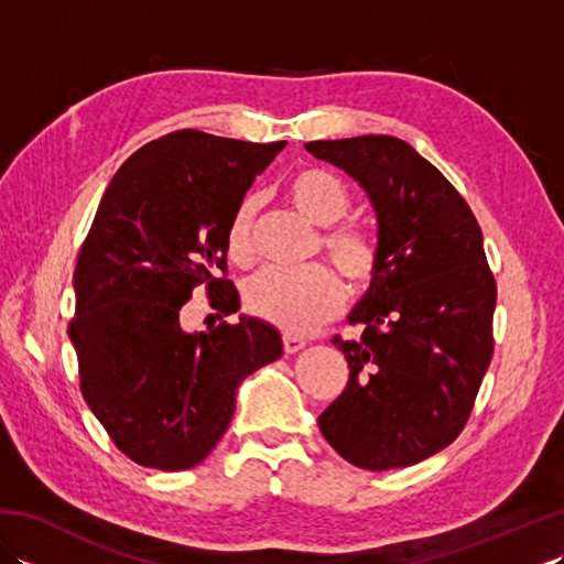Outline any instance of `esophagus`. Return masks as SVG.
Returning a JSON list of instances; mask_svg holds the SVG:
<instances>
[{"mask_svg":"<svg viewBox=\"0 0 564 564\" xmlns=\"http://www.w3.org/2000/svg\"><path fill=\"white\" fill-rule=\"evenodd\" d=\"M305 339L301 337H293V334H283V349L285 354H297L301 349H305Z\"/></svg>","mask_w":564,"mask_h":564,"instance_id":"esophagus-1","label":"esophagus"}]
</instances>
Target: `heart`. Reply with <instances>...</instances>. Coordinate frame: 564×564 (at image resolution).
<instances>
[{
    "instance_id": "b5f03b06",
    "label": "heart",
    "mask_w": 564,
    "mask_h": 564,
    "mask_svg": "<svg viewBox=\"0 0 564 564\" xmlns=\"http://www.w3.org/2000/svg\"><path fill=\"white\" fill-rule=\"evenodd\" d=\"M283 196L303 220L325 227L317 235V245L332 267L344 275L349 289L356 295L373 289L382 261L378 239L364 227L337 225L351 208V194L341 178L310 166L289 178ZM251 218H254V203L245 200L227 227V254L239 267L254 261ZM242 297L245 307L254 317L301 334L337 313L344 301V289L327 267L313 263L297 271L263 269L245 283Z\"/></svg>"
}]
</instances>
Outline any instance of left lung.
I'll return each instance as SVG.
<instances>
[{
	"mask_svg": "<svg viewBox=\"0 0 564 564\" xmlns=\"http://www.w3.org/2000/svg\"><path fill=\"white\" fill-rule=\"evenodd\" d=\"M364 186L378 218L380 273L339 334L349 382L319 431L364 470L406 467L446 448L470 419L492 361L497 283L482 230L434 164L392 135L305 142Z\"/></svg>",
	"mask_w": 564,
	"mask_h": 564,
	"instance_id": "1",
	"label": "left lung"
}]
</instances>
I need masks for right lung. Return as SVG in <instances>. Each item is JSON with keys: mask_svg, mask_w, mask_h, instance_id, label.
<instances>
[{"mask_svg": "<svg viewBox=\"0 0 564 564\" xmlns=\"http://www.w3.org/2000/svg\"><path fill=\"white\" fill-rule=\"evenodd\" d=\"M283 148L174 130L130 154L99 203L67 334L84 400L138 465H198L230 426L239 382L283 354L261 319L188 334L178 317L200 285L223 315L239 307L227 227Z\"/></svg>", "mask_w": 564, "mask_h": 564, "instance_id": "right-lung-1", "label": "right lung"}]
</instances>
